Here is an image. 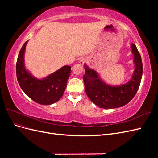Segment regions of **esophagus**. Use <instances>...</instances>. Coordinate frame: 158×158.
Returning <instances> with one entry per match:
<instances>
[{
    "mask_svg": "<svg viewBox=\"0 0 158 158\" xmlns=\"http://www.w3.org/2000/svg\"><path fill=\"white\" fill-rule=\"evenodd\" d=\"M86 60H87V59L85 58V57H82V58H81L80 59V60H79V64L81 65V66H82V65H84V64L85 63V62H86Z\"/></svg>",
    "mask_w": 158,
    "mask_h": 158,
    "instance_id": "34e87169",
    "label": "esophagus"
}]
</instances>
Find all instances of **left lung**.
<instances>
[{
	"label": "left lung",
	"mask_w": 158,
	"mask_h": 158,
	"mask_svg": "<svg viewBox=\"0 0 158 158\" xmlns=\"http://www.w3.org/2000/svg\"><path fill=\"white\" fill-rule=\"evenodd\" d=\"M135 68L131 79L121 85H109L100 78L98 72L85 64L84 82L88 98L97 106L103 109L123 107L135 97L140 86L142 76V62L136 45H131Z\"/></svg>",
	"instance_id": "1"
}]
</instances>
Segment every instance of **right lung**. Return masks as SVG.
Wrapping results in <instances>:
<instances>
[{
	"label": "right lung",
	"mask_w": 158,
	"mask_h": 158,
	"mask_svg": "<svg viewBox=\"0 0 158 158\" xmlns=\"http://www.w3.org/2000/svg\"><path fill=\"white\" fill-rule=\"evenodd\" d=\"M27 41L23 45L16 63L19 85L28 97L41 105H51L63 96L71 72L70 66H64L43 78H35L25 66L24 55Z\"/></svg>",
	"instance_id": "obj_1"
}]
</instances>
